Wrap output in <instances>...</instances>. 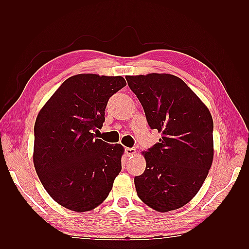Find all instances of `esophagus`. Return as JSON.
Wrapping results in <instances>:
<instances>
[{
    "label": "esophagus",
    "instance_id": "34e87169",
    "mask_svg": "<svg viewBox=\"0 0 249 249\" xmlns=\"http://www.w3.org/2000/svg\"><path fill=\"white\" fill-rule=\"evenodd\" d=\"M136 149L135 148H132V147H126L125 148V155H126V157H131V156H134V155H136Z\"/></svg>",
    "mask_w": 249,
    "mask_h": 249
}]
</instances>
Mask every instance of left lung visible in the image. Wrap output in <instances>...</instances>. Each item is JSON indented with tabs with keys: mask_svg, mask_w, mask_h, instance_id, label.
I'll use <instances>...</instances> for the list:
<instances>
[{
	"mask_svg": "<svg viewBox=\"0 0 249 249\" xmlns=\"http://www.w3.org/2000/svg\"><path fill=\"white\" fill-rule=\"evenodd\" d=\"M159 142L142 152L146 167L134 179L139 198L158 212L184 207L197 194L214 158L213 118L186 83L169 73L126 76Z\"/></svg>",
	"mask_w": 249,
	"mask_h": 249,
	"instance_id": "obj_1",
	"label": "left lung"
}]
</instances>
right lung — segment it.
Segmentation results:
<instances>
[{"instance_id": "right-lung-1", "label": "right lung", "mask_w": 249, "mask_h": 249, "mask_svg": "<svg viewBox=\"0 0 249 249\" xmlns=\"http://www.w3.org/2000/svg\"><path fill=\"white\" fill-rule=\"evenodd\" d=\"M125 85L122 76L76 74L40 109L34 125V167L60 206L82 213L108 197L124 148L96 138L92 131L103 126L110 96Z\"/></svg>"}]
</instances>
